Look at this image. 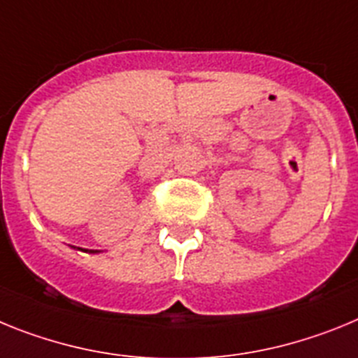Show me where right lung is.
<instances>
[{
    "mask_svg": "<svg viewBox=\"0 0 358 358\" xmlns=\"http://www.w3.org/2000/svg\"><path fill=\"white\" fill-rule=\"evenodd\" d=\"M92 252H93V250H92Z\"/></svg>",
    "mask_w": 358,
    "mask_h": 358,
    "instance_id": "right-lung-1",
    "label": "right lung"
}]
</instances>
